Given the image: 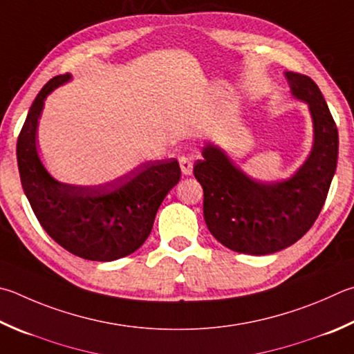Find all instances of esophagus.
I'll list each match as a JSON object with an SVG mask.
<instances>
[{"label": "esophagus", "instance_id": "34e87169", "mask_svg": "<svg viewBox=\"0 0 354 354\" xmlns=\"http://www.w3.org/2000/svg\"><path fill=\"white\" fill-rule=\"evenodd\" d=\"M179 165H181V170L185 176L192 175V171H194V164H192V159L187 156L179 158Z\"/></svg>", "mask_w": 354, "mask_h": 354}]
</instances>
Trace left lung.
I'll use <instances>...</instances> for the list:
<instances>
[{
    "label": "left lung",
    "instance_id": "left-lung-1",
    "mask_svg": "<svg viewBox=\"0 0 354 354\" xmlns=\"http://www.w3.org/2000/svg\"><path fill=\"white\" fill-rule=\"evenodd\" d=\"M285 75L294 97L306 102L311 113L314 142L305 164L285 181L259 183L207 144L194 167L204 190L205 224L235 252L274 254L300 240L317 220L336 171L337 127L322 93L308 75Z\"/></svg>",
    "mask_w": 354,
    "mask_h": 354
}]
</instances>
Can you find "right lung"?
<instances>
[{
	"label": "right lung",
	"instance_id": "add662e5",
	"mask_svg": "<svg viewBox=\"0 0 354 354\" xmlns=\"http://www.w3.org/2000/svg\"><path fill=\"white\" fill-rule=\"evenodd\" d=\"M71 74L50 79L32 104L17 142L21 185L48 235L80 259L113 261L133 254L149 239L156 212L178 184V160H150L99 185L59 183L37 153V127L44 99Z\"/></svg>",
	"mask_w": 354,
	"mask_h": 354
}]
</instances>
